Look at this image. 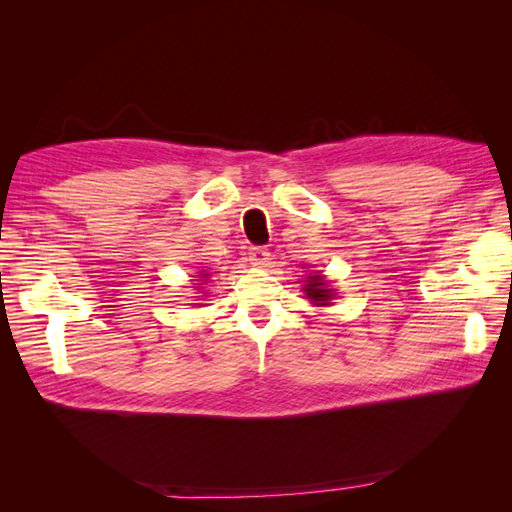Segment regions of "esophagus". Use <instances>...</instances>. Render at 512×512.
Instances as JSON below:
<instances>
[{
	"label": "esophagus",
	"mask_w": 512,
	"mask_h": 512,
	"mask_svg": "<svg viewBox=\"0 0 512 512\" xmlns=\"http://www.w3.org/2000/svg\"><path fill=\"white\" fill-rule=\"evenodd\" d=\"M268 259H270V253L262 246H253L248 250V262L253 266H266Z\"/></svg>",
	"instance_id": "esophagus-1"
}]
</instances>
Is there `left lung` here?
<instances>
[{
	"label": "left lung",
	"mask_w": 512,
	"mask_h": 512,
	"mask_svg": "<svg viewBox=\"0 0 512 512\" xmlns=\"http://www.w3.org/2000/svg\"><path fill=\"white\" fill-rule=\"evenodd\" d=\"M303 292H306V297L310 299V303H314V306H330L334 299V290L328 286V281H325L321 270L306 277Z\"/></svg>",
	"instance_id": "obj_1"
}]
</instances>
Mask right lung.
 <instances>
[{
  "instance_id": "1",
  "label": "right lung",
  "mask_w": 512,
  "mask_h": 512,
  "mask_svg": "<svg viewBox=\"0 0 512 512\" xmlns=\"http://www.w3.org/2000/svg\"><path fill=\"white\" fill-rule=\"evenodd\" d=\"M206 277H209V273H204V275H202V279H206ZM198 288H200V284H198Z\"/></svg>"
}]
</instances>
